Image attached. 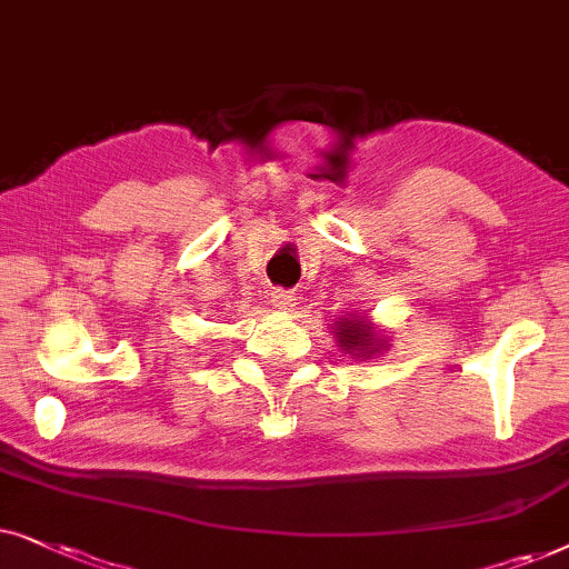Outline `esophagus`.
<instances>
[{
	"mask_svg": "<svg viewBox=\"0 0 569 569\" xmlns=\"http://www.w3.org/2000/svg\"><path fill=\"white\" fill-rule=\"evenodd\" d=\"M272 305H276L278 309H286V312H293L299 305V297L293 291L278 289V291H272Z\"/></svg>",
	"mask_w": 569,
	"mask_h": 569,
	"instance_id": "obj_1",
	"label": "esophagus"
}]
</instances>
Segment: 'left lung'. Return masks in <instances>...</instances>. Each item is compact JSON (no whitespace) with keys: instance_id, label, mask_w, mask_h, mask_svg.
Masks as SVG:
<instances>
[{"instance_id":"obj_1","label":"left lung","mask_w":569,"mask_h":569,"mask_svg":"<svg viewBox=\"0 0 569 569\" xmlns=\"http://www.w3.org/2000/svg\"><path fill=\"white\" fill-rule=\"evenodd\" d=\"M332 332H336V343L343 353L351 359H372V356L388 351L390 338L375 330V325L367 320L361 312L359 315H346L343 320L332 322Z\"/></svg>"}]
</instances>
